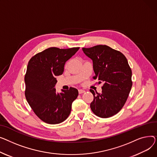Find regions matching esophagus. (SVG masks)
I'll return each instance as SVG.
<instances>
[{"label": "esophagus", "mask_w": 157, "mask_h": 157, "mask_svg": "<svg viewBox=\"0 0 157 157\" xmlns=\"http://www.w3.org/2000/svg\"><path fill=\"white\" fill-rule=\"evenodd\" d=\"M85 93V90H83V89H78V93L79 94H82V93Z\"/></svg>", "instance_id": "esophagus-1"}]
</instances>
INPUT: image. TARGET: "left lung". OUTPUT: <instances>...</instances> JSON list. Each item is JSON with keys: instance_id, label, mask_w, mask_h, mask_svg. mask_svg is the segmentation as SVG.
<instances>
[{"instance_id": "left-lung-1", "label": "left lung", "mask_w": 157, "mask_h": 157, "mask_svg": "<svg viewBox=\"0 0 157 157\" xmlns=\"http://www.w3.org/2000/svg\"><path fill=\"white\" fill-rule=\"evenodd\" d=\"M82 51L93 63V79L103 84L102 93L93 94L90 106L101 118L112 117L125 105L132 86V71L124 55L106 45H98Z\"/></svg>"}]
</instances>
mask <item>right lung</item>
Segmentation results:
<instances>
[{
    "label": "right lung",
    "mask_w": 157,
    "mask_h": 157,
    "mask_svg": "<svg viewBox=\"0 0 157 157\" xmlns=\"http://www.w3.org/2000/svg\"><path fill=\"white\" fill-rule=\"evenodd\" d=\"M79 48H50L32 57L25 77V97L35 113L49 124L63 122L69 116L71 104L78 96L75 88L56 92V76L63 74L66 62Z\"/></svg>",
    "instance_id": "add662e5"
}]
</instances>
